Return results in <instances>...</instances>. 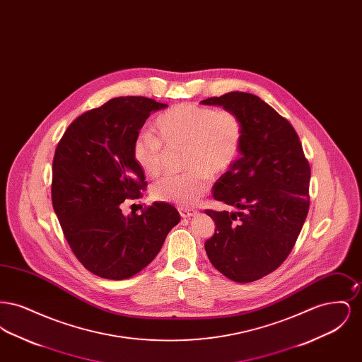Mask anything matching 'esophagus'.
<instances>
[{
    "label": "esophagus",
    "instance_id": "34e87169",
    "mask_svg": "<svg viewBox=\"0 0 362 362\" xmlns=\"http://www.w3.org/2000/svg\"><path fill=\"white\" fill-rule=\"evenodd\" d=\"M179 213H180L182 218H189V217L195 216L198 211H197V210H194V209H185V207H180V209H179Z\"/></svg>",
    "mask_w": 362,
    "mask_h": 362
}]
</instances>
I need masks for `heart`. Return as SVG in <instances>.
<instances>
[{"instance_id": "b5f03b06", "label": "heart", "mask_w": 362, "mask_h": 362, "mask_svg": "<svg viewBox=\"0 0 362 362\" xmlns=\"http://www.w3.org/2000/svg\"><path fill=\"white\" fill-rule=\"evenodd\" d=\"M156 136L141 132L132 146L138 167L149 176L163 171L165 148L185 145V167L189 171L168 175L152 186V197L179 207H192L206 195L210 177L226 173L239 158L243 144L240 118L228 110L192 103L173 105L155 122Z\"/></svg>"}]
</instances>
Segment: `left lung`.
I'll return each mask as SVG.
<instances>
[{
    "label": "left lung",
    "instance_id": "obj_1",
    "mask_svg": "<svg viewBox=\"0 0 362 362\" xmlns=\"http://www.w3.org/2000/svg\"><path fill=\"white\" fill-rule=\"evenodd\" d=\"M201 103L235 112L244 132L240 158L213 186L214 199L238 211L205 210L216 223L205 250L225 276L252 282L294 247L310 209V164L292 124L258 96L236 90Z\"/></svg>",
    "mask_w": 362,
    "mask_h": 362
}]
</instances>
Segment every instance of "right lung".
<instances>
[{
  "instance_id": "right-lung-1",
  "label": "right lung",
  "mask_w": 362,
  "mask_h": 362,
  "mask_svg": "<svg viewBox=\"0 0 362 362\" xmlns=\"http://www.w3.org/2000/svg\"><path fill=\"white\" fill-rule=\"evenodd\" d=\"M165 107L142 96L111 99L71 122L57 145L52 207L73 254L95 276H136L180 221L165 202L127 217L119 206L146 186L132 146L151 112Z\"/></svg>"
}]
</instances>
